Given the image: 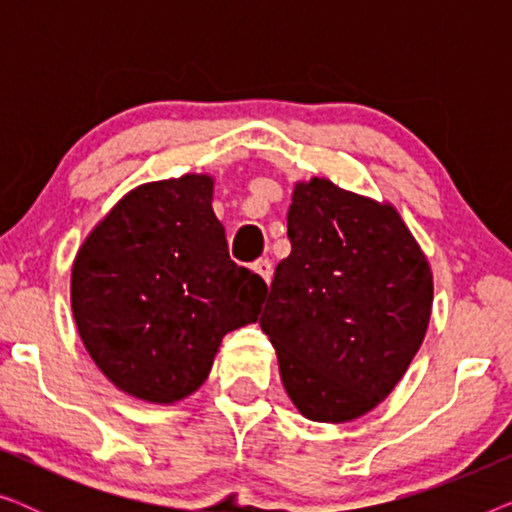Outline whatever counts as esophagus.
I'll return each instance as SVG.
<instances>
[{
    "label": "esophagus",
    "instance_id": "1",
    "mask_svg": "<svg viewBox=\"0 0 512 512\" xmlns=\"http://www.w3.org/2000/svg\"><path fill=\"white\" fill-rule=\"evenodd\" d=\"M251 268H254V272L256 275H261L263 279H265V284H270L272 282V263L268 261V258H261V261H256L254 265H251Z\"/></svg>",
    "mask_w": 512,
    "mask_h": 512
}]
</instances>
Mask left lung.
I'll list each match as a JSON object with an SVG mask.
<instances>
[{
    "mask_svg": "<svg viewBox=\"0 0 512 512\" xmlns=\"http://www.w3.org/2000/svg\"><path fill=\"white\" fill-rule=\"evenodd\" d=\"M291 254L277 265L261 328L300 415L347 424L375 410L422 347L433 272L389 200L328 177L293 184Z\"/></svg>",
    "mask_w": 512,
    "mask_h": 512,
    "instance_id": "obj_1",
    "label": "left lung"
}]
</instances>
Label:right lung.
Masks as SVG:
<instances>
[{"label":"right lung","mask_w":512,"mask_h":512,"mask_svg":"<svg viewBox=\"0 0 512 512\" xmlns=\"http://www.w3.org/2000/svg\"><path fill=\"white\" fill-rule=\"evenodd\" d=\"M214 177L132 188L76 251L69 300L83 347L123 394L174 405L212 373L223 335L256 324L268 286L230 261Z\"/></svg>","instance_id":"1"}]
</instances>
